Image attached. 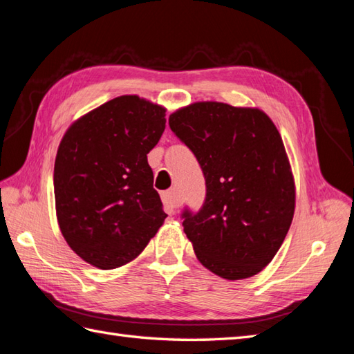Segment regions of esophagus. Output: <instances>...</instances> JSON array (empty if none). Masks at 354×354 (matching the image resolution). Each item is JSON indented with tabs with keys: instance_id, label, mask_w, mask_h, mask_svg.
Instances as JSON below:
<instances>
[{
	"instance_id": "esophagus-1",
	"label": "esophagus",
	"mask_w": 354,
	"mask_h": 354,
	"mask_svg": "<svg viewBox=\"0 0 354 354\" xmlns=\"http://www.w3.org/2000/svg\"><path fill=\"white\" fill-rule=\"evenodd\" d=\"M162 202H164V205H165V208L167 209H170V212H175V209L181 205V198L178 196V193H176V190H169V192H165V193H162Z\"/></svg>"
}]
</instances>
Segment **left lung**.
Here are the masks:
<instances>
[{
    "label": "left lung",
    "mask_w": 354,
    "mask_h": 354,
    "mask_svg": "<svg viewBox=\"0 0 354 354\" xmlns=\"http://www.w3.org/2000/svg\"><path fill=\"white\" fill-rule=\"evenodd\" d=\"M205 178L198 212L181 213L199 261L227 280L259 274L280 250L295 209L283 140L260 109L201 102L169 117Z\"/></svg>",
    "instance_id": "1"
}]
</instances>
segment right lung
I'll return each instance as SVG.
<instances>
[{
    "label": "right lung",
    "mask_w": 354,
    "mask_h": 354,
    "mask_svg": "<svg viewBox=\"0 0 354 354\" xmlns=\"http://www.w3.org/2000/svg\"><path fill=\"white\" fill-rule=\"evenodd\" d=\"M165 109L122 95L74 123L57 149V222L89 265L114 269L145 250L167 214L147 162L165 129Z\"/></svg>",
    "instance_id": "obj_1"
}]
</instances>
